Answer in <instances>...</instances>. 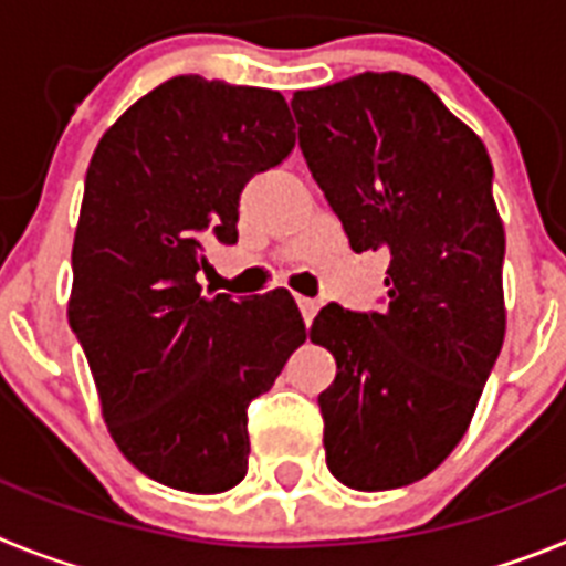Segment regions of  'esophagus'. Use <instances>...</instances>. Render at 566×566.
Instances as JSON below:
<instances>
[{"label": "esophagus", "mask_w": 566, "mask_h": 566, "mask_svg": "<svg viewBox=\"0 0 566 566\" xmlns=\"http://www.w3.org/2000/svg\"><path fill=\"white\" fill-rule=\"evenodd\" d=\"M297 306H300V314H303V319H306V323H312L314 314H317V308H319V303L312 297H297Z\"/></svg>", "instance_id": "1"}]
</instances>
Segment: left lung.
<instances>
[{
    "label": "left lung",
    "mask_w": 566,
    "mask_h": 566,
    "mask_svg": "<svg viewBox=\"0 0 566 566\" xmlns=\"http://www.w3.org/2000/svg\"><path fill=\"white\" fill-rule=\"evenodd\" d=\"M300 149L357 254L388 260L382 312L319 308L328 470L354 490L428 476L459 444L504 339L493 164L424 82L363 73L292 98Z\"/></svg>",
    "instance_id": "left-lung-1"
}]
</instances>
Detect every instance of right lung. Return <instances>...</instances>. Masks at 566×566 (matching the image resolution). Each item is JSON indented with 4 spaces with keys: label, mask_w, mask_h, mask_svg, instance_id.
Masks as SVG:
<instances>
[{
    "label": "right lung",
    "mask_w": 566,
    "mask_h": 566,
    "mask_svg": "<svg viewBox=\"0 0 566 566\" xmlns=\"http://www.w3.org/2000/svg\"><path fill=\"white\" fill-rule=\"evenodd\" d=\"M286 98L175 76L104 133L73 243L70 328L118 451L155 482L223 493L247 476V408L306 323L286 289L203 297L207 249L238 243L240 192L294 149Z\"/></svg>",
    "instance_id": "1"
}]
</instances>
